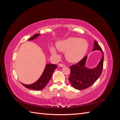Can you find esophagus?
<instances>
[{"label": "esophagus", "instance_id": "34e87169", "mask_svg": "<svg viewBox=\"0 0 120 120\" xmlns=\"http://www.w3.org/2000/svg\"><path fill=\"white\" fill-rule=\"evenodd\" d=\"M59 66L60 67H64L65 66V64H59Z\"/></svg>", "mask_w": 120, "mask_h": 120}]
</instances>
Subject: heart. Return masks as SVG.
Wrapping results in <instances>:
<instances>
[{
  "mask_svg": "<svg viewBox=\"0 0 120 120\" xmlns=\"http://www.w3.org/2000/svg\"><path fill=\"white\" fill-rule=\"evenodd\" d=\"M88 43L86 40L78 38H70L59 41L56 44V48L60 51L66 52L67 60L72 63L80 60L84 56L88 49ZM50 52L52 55L59 57L56 49L50 47Z\"/></svg>",
  "mask_w": 120,
  "mask_h": 120,
  "instance_id": "heart-1",
  "label": "heart"
}]
</instances>
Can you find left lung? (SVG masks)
I'll return each mask as SVG.
<instances>
[{
    "label": "left lung",
    "instance_id": "8db88e82",
    "mask_svg": "<svg viewBox=\"0 0 120 120\" xmlns=\"http://www.w3.org/2000/svg\"><path fill=\"white\" fill-rule=\"evenodd\" d=\"M101 50L103 54L100 63L96 68L90 69L85 66L87 56L83 57L77 64L70 67L71 74L68 79L75 89L83 90L89 88L101 75L103 68L104 53L99 45L96 41H95L93 50Z\"/></svg>",
    "mask_w": 120,
    "mask_h": 120
}]
</instances>
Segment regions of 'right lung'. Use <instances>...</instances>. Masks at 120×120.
<instances>
[{
	"label": "right lung",
	"instance_id": "obj_1",
	"mask_svg": "<svg viewBox=\"0 0 120 120\" xmlns=\"http://www.w3.org/2000/svg\"><path fill=\"white\" fill-rule=\"evenodd\" d=\"M39 34H35L32 36V37L29 38L28 41H31L38 38L39 35ZM57 68L56 64H47L46 67L43 71V74L41 75V77L39 78L38 80L30 85H25L24 83H22V85L25 86V88L30 89L33 90H42L46 85L48 84V83L49 81L52 77V75L53 71L56 70Z\"/></svg>",
	"mask_w": 120,
	"mask_h": 120
}]
</instances>
